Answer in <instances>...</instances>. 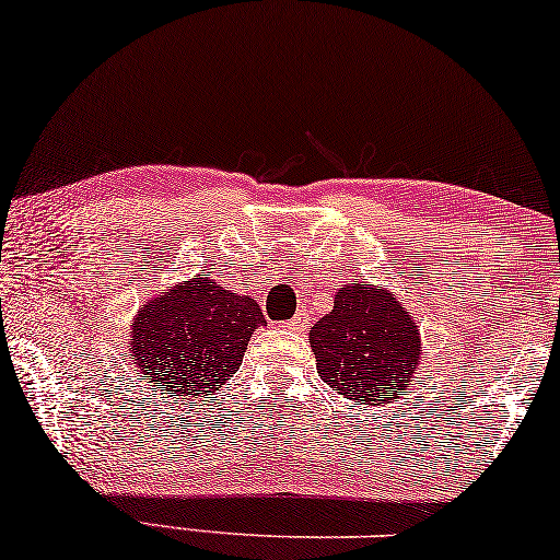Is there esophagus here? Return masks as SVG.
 <instances>
[{
  "instance_id": "34e87169",
  "label": "esophagus",
  "mask_w": 560,
  "mask_h": 560,
  "mask_svg": "<svg viewBox=\"0 0 560 560\" xmlns=\"http://www.w3.org/2000/svg\"><path fill=\"white\" fill-rule=\"evenodd\" d=\"M282 328H288V330H305V320L300 315H295V317H292V320L282 323Z\"/></svg>"
}]
</instances>
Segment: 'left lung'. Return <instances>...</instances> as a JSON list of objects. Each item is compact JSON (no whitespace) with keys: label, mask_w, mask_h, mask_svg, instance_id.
<instances>
[{"label":"left lung","mask_w":560,"mask_h":560,"mask_svg":"<svg viewBox=\"0 0 560 560\" xmlns=\"http://www.w3.org/2000/svg\"><path fill=\"white\" fill-rule=\"evenodd\" d=\"M317 373L330 388L373 406L402 395L418 368L420 332L390 292L358 282L335 295L332 313L310 328Z\"/></svg>","instance_id":"obj_1"}]
</instances>
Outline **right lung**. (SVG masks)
I'll use <instances>...</instances> for the list:
<instances>
[{
	"label": "right lung",
	"instance_id": "right-lung-1",
	"mask_svg": "<svg viewBox=\"0 0 560 560\" xmlns=\"http://www.w3.org/2000/svg\"><path fill=\"white\" fill-rule=\"evenodd\" d=\"M262 323L253 298L205 278L183 282L135 317L130 350L140 381L177 395L214 393L235 375Z\"/></svg>",
	"mask_w": 560,
	"mask_h": 560
}]
</instances>
